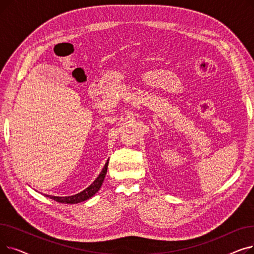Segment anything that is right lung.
I'll return each mask as SVG.
<instances>
[{"instance_id": "add662e5", "label": "right lung", "mask_w": 254, "mask_h": 254, "mask_svg": "<svg viewBox=\"0 0 254 254\" xmlns=\"http://www.w3.org/2000/svg\"><path fill=\"white\" fill-rule=\"evenodd\" d=\"M108 164H109V161H107V163L105 164L102 172L100 173V175L97 177V179L93 181L83 191L79 192L77 194H74V195H71V196H53V195H46V196L55 199V201H57L59 203H63V204H77L80 202L86 201V199H88L92 195H95L98 192V190L101 189L105 175L107 173V169H108Z\"/></svg>"}]
</instances>
